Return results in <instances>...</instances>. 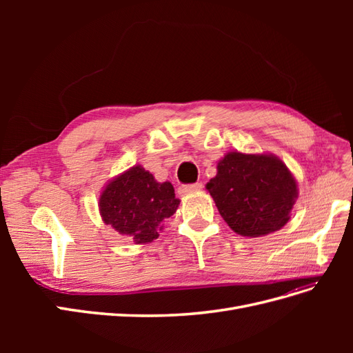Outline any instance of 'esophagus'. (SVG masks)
<instances>
[{
  "label": "esophagus",
  "mask_w": 353,
  "mask_h": 353,
  "mask_svg": "<svg viewBox=\"0 0 353 353\" xmlns=\"http://www.w3.org/2000/svg\"><path fill=\"white\" fill-rule=\"evenodd\" d=\"M201 188H203V185L200 183H196V184L183 185L179 188V191L184 194H190V193H199V191H201Z\"/></svg>",
  "instance_id": "esophagus-1"
}]
</instances>
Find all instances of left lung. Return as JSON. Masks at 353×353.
<instances>
[{
    "label": "left lung",
    "mask_w": 353,
    "mask_h": 353,
    "mask_svg": "<svg viewBox=\"0 0 353 353\" xmlns=\"http://www.w3.org/2000/svg\"><path fill=\"white\" fill-rule=\"evenodd\" d=\"M208 191L230 228L243 237H262L290 219L297 184L274 154L230 152L218 162Z\"/></svg>",
    "instance_id": "8db88e82"
}]
</instances>
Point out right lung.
Instances as JSON below:
<instances>
[{
	"mask_svg": "<svg viewBox=\"0 0 353 353\" xmlns=\"http://www.w3.org/2000/svg\"><path fill=\"white\" fill-rule=\"evenodd\" d=\"M178 205L174 185L168 181L157 183L140 165L113 178L99 200L104 223L130 237L135 244L157 239L163 221L174 215Z\"/></svg>",
	"mask_w": 353,
	"mask_h": 353,
	"instance_id": "right-lung-1",
	"label": "right lung"
}]
</instances>
